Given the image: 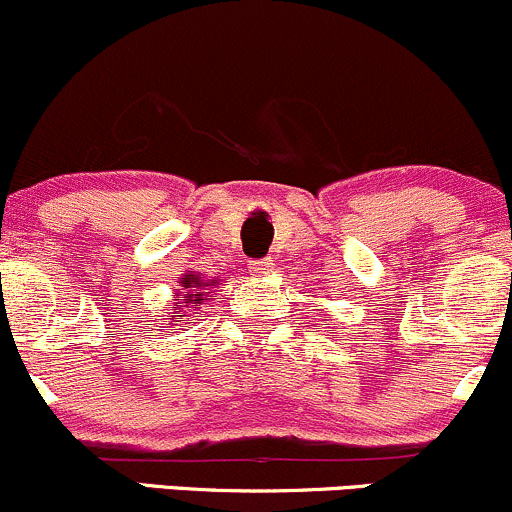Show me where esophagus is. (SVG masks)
I'll return each mask as SVG.
<instances>
[{
  "mask_svg": "<svg viewBox=\"0 0 512 512\" xmlns=\"http://www.w3.org/2000/svg\"><path fill=\"white\" fill-rule=\"evenodd\" d=\"M272 265H274L272 260H255L250 265V272L255 274V277H265V274L272 272Z\"/></svg>",
  "mask_w": 512,
  "mask_h": 512,
  "instance_id": "34e87169",
  "label": "esophagus"
}]
</instances>
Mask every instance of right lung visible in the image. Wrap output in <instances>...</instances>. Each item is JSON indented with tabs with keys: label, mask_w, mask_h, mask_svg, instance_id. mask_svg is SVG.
<instances>
[{
	"label": "right lung",
	"mask_w": 512,
	"mask_h": 512,
	"mask_svg": "<svg viewBox=\"0 0 512 512\" xmlns=\"http://www.w3.org/2000/svg\"><path fill=\"white\" fill-rule=\"evenodd\" d=\"M216 284L218 279H204L199 272H184L172 294V313H187L189 308L196 311V308L206 301V296L211 294V289H216ZM179 318L182 316L167 318L170 320V328L182 323Z\"/></svg>",
	"instance_id": "1"
}]
</instances>
